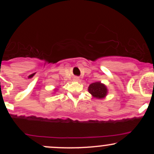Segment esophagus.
Returning a JSON list of instances; mask_svg holds the SVG:
<instances>
[{"label": "esophagus", "mask_w": 154, "mask_h": 154, "mask_svg": "<svg viewBox=\"0 0 154 154\" xmlns=\"http://www.w3.org/2000/svg\"><path fill=\"white\" fill-rule=\"evenodd\" d=\"M79 80V79L77 78V77H76V78L74 79V81H75V82H78Z\"/></svg>", "instance_id": "esophagus-1"}]
</instances>
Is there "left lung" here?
<instances>
[{"label": "left lung", "instance_id": "8db88e82", "mask_svg": "<svg viewBox=\"0 0 154 154\" xmlns=\"http://www.w3.org/2000/svg\"><path fill=\"white\" fill-rule=\"evenodd\" d=\"M88 92L93 98L97 99H103L106 98L108 94V89L105 85L100 82V81H97L90 85L88 87Z\"/></svg>", "mask_w": 154, "mask_h": 154}]
</instances>
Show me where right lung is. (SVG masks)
<instances>
[{"mask_svg": "<svg viewBox=\"0 0 154 154\" xmlns=\"http://www.w3.org/2000/svg\"><path fill=\"white\" fill-rule=\"evenodd\" d=\"M56 91H58L57 88H56V89H54V92H56Z\"/></svg>", "mask_w": 154, "mask_h": 154, "instance_id": "1", "label": "right lung"}]
</instances>
